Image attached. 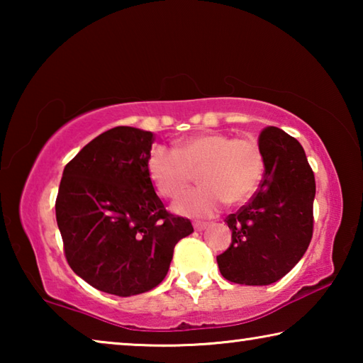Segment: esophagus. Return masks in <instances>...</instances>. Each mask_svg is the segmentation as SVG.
<instances>
[{
    "mask_svg": "<svg viewBox=\"0 0 363 363\" xmlns=\"http://www.w3.org/2000/svg\"><path fill=\"white\" fill-rule=\"evenodd\" d=\"M206 225H208V224H205V223H196V224H194V229L201 232V230L206 229Z\"/></svg>",
    "mask_w": 363,
    "mask_h": 363,
    "instance_id": "34e87169",
    "label": "esophagus"
}]
</instances>
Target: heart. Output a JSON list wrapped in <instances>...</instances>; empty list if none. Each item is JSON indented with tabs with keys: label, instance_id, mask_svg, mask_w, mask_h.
<instances>
[{
	"label": "heart",
	"instance_id": "heart-1",
	"mask_svg": "<svg viewBox=\"0 0 363 363\" xmlns=\"http://www.w3.org/2000/svg\"><path fill=\"white\" fill-rule=\"evenodd\" d=\"M199 171L203 184L184 194L173 211L187 218H211L229 201L240 205L259 187L264 162L259 147L250 139H232L223 133H201L177 147L153 145L147 155V173L160 195L176 199Z\"/></svg>",
	"mask_w": 363,
	"mask_h": 363
}]
</instances>
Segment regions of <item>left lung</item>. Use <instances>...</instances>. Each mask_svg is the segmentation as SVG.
Listing matches in <instances>:
<instances>
[{"mask_svg":"<svg viewBox=\"0 0 363 363\" xmlns=\"http://www.w3.org/2000/svg\"><path fill=\"white\" fill-rule=\"evenodd\" d=\"M266 176L248 205L225 219L232 243L219 255L223 277L240 285H270L304 256L312 238L314 173L304 149L284 130L259 134Z\"/></svg>","mask_w":363,"mask_h":363,"instance_id":"left-lung-1","label":"left lung"}]
</instances>
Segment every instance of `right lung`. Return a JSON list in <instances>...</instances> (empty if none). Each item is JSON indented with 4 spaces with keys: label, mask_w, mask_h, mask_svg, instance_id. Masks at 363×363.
<instances>
[{
    "label": "right lung",
    "mask_w": 363,
    "mask_h": 363,
    "mask_svg": "<svg viewBox=\"0 0 363 363\" xmlns=\"http://www.w3.org/2000/svg\"><path fill=\"white\" fill-rule=\"evenodd\" d=\"M155 136L116 126L86 144L62 173L56 219L70 267L86 284L133 296L167 277L194 227L164 210L147 173Z\"/></svg>",
    "instance_id": "1"
}]
</instances>
